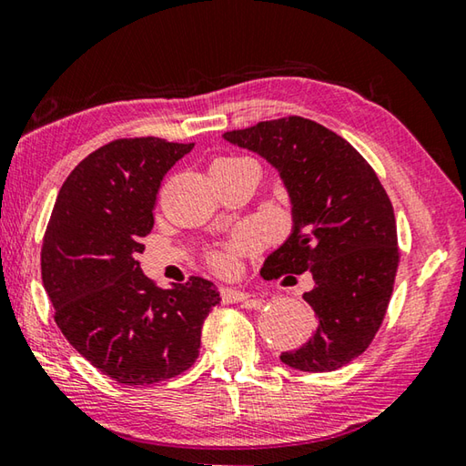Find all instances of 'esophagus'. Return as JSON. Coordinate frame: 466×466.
I'll use <instances>...</instances> for the list:
<instances>
[{
  "label": "esophagus",
  "instance_id": "34e87169",
  "mask_svg": "<svg viewBox=\"0 0 466 466\" xmlns=\"http://www.w3.org/2000/svg\"><path fill=\"white\" fill-rule=\"evenodd\" d=\"M219 295H222L224 303H240L250 298L248 293H244L240 289H232V287H222V289H219Z\"/></svg>",
  "mask_w": 466,
  "mask_h": 466
}]
</instances>
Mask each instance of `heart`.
I'll list each match as a JSON object with an SVG mask.
<instances>
[{
	"label": "heart",
	"instance_id": "1",
	"mask_svg": "<svg viewBox=\"0 0 466 466\" xmlns=\"http://www.w3.org/2000/svg\"><path fill=\"white\" fill-rule=\"evenodd\" d=\"M240 160H248L244 157H222L218 158L216 165H232V163H240ZM260 244V232L257 228H242V230L236 232L230 240L218 244L209 250V262L218 273H230L236 267V257L242 255V252H250L255 250Z\"/></svg>",
	"mask_w": 466,
	"mask_h": 466
}]
</instances>
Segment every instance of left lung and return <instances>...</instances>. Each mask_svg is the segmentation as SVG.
<instances>
[{"label": "left lung", "instance_id": "1", "mask_svg": "<svg viewBox=\"0 0 466 466\" xmlns=\"http://www.w3.org/2000/svg\"><path fill=\"white\" fill-rule=\"evenodd\" d=\"M224 138L265 157L293 204V232L260 275L309 270L316 283L303 293L318 316L316 332L281 360L306 373L349 365L383 324L401 258L385 187L350 142L308 117H277Z\"/></svg>", "mask_w": 466, "mask_h": 466}]
</instances>
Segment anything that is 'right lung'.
I'll return each instance as SVG.
<instances>
[{
	"instance_id": "add662e5",
	"label": "right lung",
	"mask_w": 466,
	"mask_h": 466,
	"mask_svg": "<svg viewBox=\"0 0 466 466\" xmlns=\"http://www.w3.org/2000/svg\"><path fill=\"white\" fill-rule=\"evenodd\" d=\"M193 142L117 138L66 177L42 238V283L66 340L122 385H152L199 357L201 326L218 289L189 277L173 289L142 273L137 257L155 226L160 181Z\"/></svg>"
}]
</instances>
